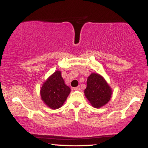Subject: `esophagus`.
Returning <instances> with one entry per match:
<instances>
[{"mask_svg":"<svg viewBox=\"0 0 148 148\" xmlns=\"http://www.w3.org/2000/svg\"><path fill=\"white\" fill-rule=\"evenodd\" d=\"M74 90H81V88H80L79 86H77V87L74 88Z\"/></svg>","mask_w":148,"mask_h":148,"instance_id":"1","label":"esophagus"}]
</instances>
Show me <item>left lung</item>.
Masks as SVG:
<instances>
[{"mask_svg":"<svg viewBox=\"0 0 148 148\" xmlns=\"http://www.w3.org/2000/svg\"><path fill=\"white\" fill-rule=\"evenodd\" d=\"M84 93L92 106L100 108L110 101L112 90L102 76L97 73H92L88 76L87 87Z\"/></svg>","mask_w":148,"mask_h":148,"instance_id":"1","label":"left lung"}]
</instances>
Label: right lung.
I'll return each instance as SVG.
<instances>
[{
    "label": "right lung",
    "mask_w": 148,
    "mask_h": 148,
    "mask_svg": "<svg viewBox=\"0 0 148 148\" xmlns=\"http://www.w3.org/2000/svg\"><path fill=\"white\" fill-rule=\"evenodd\" d=\"M71 89L64 84L61 72L56 71L44 83L40 90L42 101L52 109H57L63 105Z\"/></svg>",
    "instance_id": "add662e5"
}]
</instances>
